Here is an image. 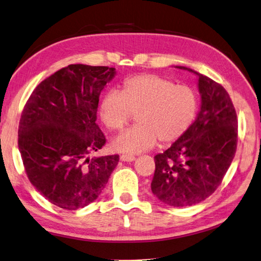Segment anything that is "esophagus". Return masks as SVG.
<instances>
[{
  "mask_svg": "<svg viewBox=\"0 0 261 261\" xmlns=\"http://www.w3.org/2000/svg\"><path fill=\"white\" fill-rule=\"evenodd\" d=\"M120 159H121V161H124V162H132V161H135V160H136V156L122 154V155L120 156Z\"/></svg>",
  "mask_w": 261,
  "mask_h": 261,
  "instance_id": "obj_1",
  "label": "esophagus"
}]
</instances>
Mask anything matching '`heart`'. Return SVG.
<instances>
[{
  "mask_svg": "<svg viewBox=\"0 0 261 261\" xmlns=\"http://www.w3.org/2000/svg\"><path fill=\"white\" fill-rule=\"evenodd\" d=\"M198 112V96L187 86L156 74L125 80L120 93L108 92L100 102V118L108 129L120 131L132 113L137 125L112 141L119 152L136 154L152 149L156 142L173 143L190 128Z\"/></svg>",
  "mask_w": 261,
  "mask_h": 261,
  "instance_id": "1",
  "label": "heart"
}]
</instances>
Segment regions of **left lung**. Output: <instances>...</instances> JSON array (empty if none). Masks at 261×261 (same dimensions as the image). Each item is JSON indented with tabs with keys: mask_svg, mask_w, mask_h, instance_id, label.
Wrapping results in <instances>:
<instances>
[{
	"mask_svg": "<svg viewBox=\"0 0 261 261\" xmlns=\"http://www.w3.org/2000/svg\"><path fill=\"white\" fill-rule=\"evenodd\" d=\"M198 76L201 105L185 135L154 156L151 190L171 207H189L213 195L237 149L238 120L231 99L219 83L186 66Z\"/></svg>",
	"mask_w": 261,
	"mask_h": 261,
	"instance_id": "left-lung-1",
	"label": "left lung"
}]
</instances>
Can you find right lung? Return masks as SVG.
<instances>
[{"instance_id": "add662e5", "label": "right lung", "mask_w": 261, "mask_h": 261, "mask_svg": "<svg viewBox=\"0 0 261 261\" xmlns=\"http://www.w3.org/2000/svg\"><path fill=\"white\" fill-rule=\"evenodd\" d=\"M116 74L108 66L70 64L42 81L23 109L19 150L28 178L60 208L93 202L118 165V154L88 156L106 143L96 111Z\"/></svg>"}]
</instances>
